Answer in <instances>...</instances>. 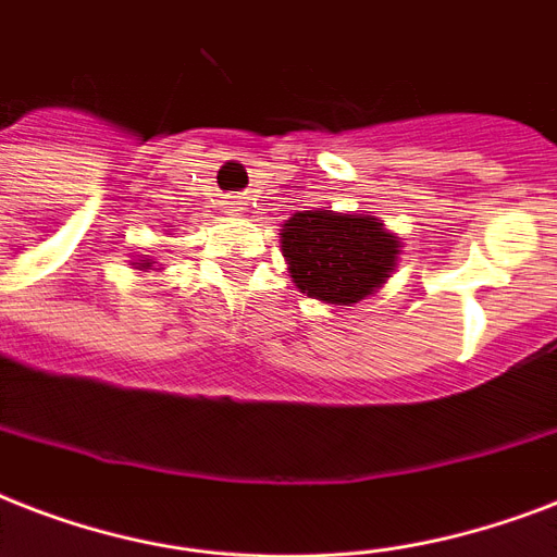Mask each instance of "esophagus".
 Wrapping results in <instances>:
<instances>
[{"label":"esophagus","instance_id":"obj_1","mask_svg":"<svg viewBox=\"0 0 557 557\" xmlns=\"http://www.w3.org/2000/svg\"><path fill=\"white\" fill-rule=\"evenodd\" d=\"M243 205H245V201H231V208H227V210H231V213H243Z\"/></svg>","mask_w":557,"mask_h":557}]
</instances>
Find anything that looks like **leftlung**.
<instances>
[{
    "instance_id": "8db88e82",
    "label": "left lung",
    "mask_w": 557,
    "mask_h": 557,
    "mask_svg": "<svg viewBox=\"0 0 557 557\" xmlns=\"http://www.w3.org/2000/svg\"><path fill=\"white\" fill-rule=\"evenodd\" d=\"M288 277L306 297L352 306L379 292L396 271L401 239L367 213L297 210L280 225Z\"/></svg>"
}]
</instances>
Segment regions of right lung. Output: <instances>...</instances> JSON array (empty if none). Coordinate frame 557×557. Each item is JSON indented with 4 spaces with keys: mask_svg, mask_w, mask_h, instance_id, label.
<instances>
[{
    "mask_svg": "<svg viewBox=\"0 0 557 557\" xmlns=\"http://www.w3.org/2000/svg\"><path fill=\"white\" fill-rule=\"evenodd\" d=\"M152 262H156V260H150V257L144 253L141 260H135V262H133V269H135V271H150V269H152Z\"/></svg>",
    "mask_w": 557,
    "mask_h": 557,
    "instance_id": "1",
    "label": "right lung"
}]
</instances>
